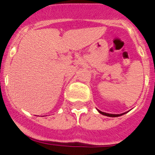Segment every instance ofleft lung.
I'll use <instances>...</instances> for the list:
<instances>
[{
	"label": "left lung",
	"mask_w": 155,
	"mask_h": 155,
	"mask_svg": "<svg viewBox=\"0 0 155 155\" xmlns=\"http://www.w3.org/2000/svg\"><path fill=\"white\" fill-rule=\"evenodd\" d=\"M98 111L99 112V113H101V114L104 115V116H109V117H118V116H122V115L125 114V113H127V112H125V113H122V114H110V113H104V112H101V111L98 110Z\"/></svg>",
	"instance_id": "left-lung-1"
}]
</instances>
